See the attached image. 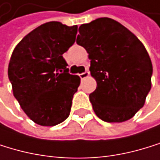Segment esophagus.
<instances>
[{
  "instance_id": "1",
  "label": "esophagus",
  "mask_w": 160,
  "mask_h": 160,
  "mask_svg": "<svg viewBox=\"0 0 160 160\" xmlns=\"http://www.w3.org/2000/svg\"><path fill=\"white\" fill-rule=\"evenodd\" d=\"M89 75H90V72H89V70H86L85 72H83V73L79 74V76H80V78H81V79H85V78H87V77H89Z\"/></svg>"
}]
</instances>
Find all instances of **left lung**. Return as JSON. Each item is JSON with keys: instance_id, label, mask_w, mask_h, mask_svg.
Masks as SVG:
<instances>
[{"instance_id": "left-lung-1", "label": "left lung", "mask_w": 160, "mask_h": 160, "mask_svg": "<svg viewBox=\"0 0 160 160\" xmlns=\"http://www.w3.org/2000/svg\"><path fill=\"white\" fill-rule=\"evenodd\" d=\"M76 42L88 52L91 75L97 81L90 94L96 115L107 122L131 119L152 87V64L143 43L108 17L81 25Z\"/></svg>"}]
</instances>
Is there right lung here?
Instances as JSON below:
<instances>
[{"label":"right lung","instance_id":"add662e5","mask_svg":"<svg viewBox=\"0 0 160 160\" xmlns=\"http://www.w3.org/2000/svg\"><path fill=\"white\" fill-rule=\"evenodd\" d=\"M77 29L47 22L24 37L12 52L8 73L13 96L39 126H56L69 116L80 77L68 73L62 54L75 41Z\"/></svg>","mask_w":160,"mask_h":160}]
</instances>
